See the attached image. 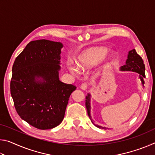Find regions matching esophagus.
Returning <instances> with one entry per match:
<instances>
[{
	"mask_svg": "<svg viewBox=\"0 0 155 155\" xmlns=\"http://www.w3.org/2000/svg\"><path fill=\"white\" fill-rule=\"evenodd\" d=\"M88 87V83L87 82H84L81 85V88L83 90H86Z\"/></svg>",
	"mask_w": 155,
	"mask_h": 155,
	"instance_id": "34e87169",
	"label": "esophagus"
}]
</instances>
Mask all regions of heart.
I'll return each instance as SVG.
<instances>
[{"label": "heart", "mask_w": 155, "mask_h": 155, "mask_svg": "<svg viewBox=\"0 0 155 155\" xmlns=\"http://www.w3.org/2000/svg\"><path fill=\"white\" fill-rule=\"evenodd\" d=\"M108 50L103 47H94L89 48L78 56L77 59L78 66L83 70L93 67L104 58ZM68 68L73 74H77L78 73L77 68L72 64L68 65Z\"/></svg>", "instance_id": "obj_1"}]
</instances>
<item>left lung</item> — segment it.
<instances>
[{
	"label": "left lung",
	"mask_w": 155,
	"mask_h": 155,
	"mask_svg": "<svg viewBox=\"0 0 155 155\" xmlns=\"http://www.w3.org/2000/svg\"><path fill=\"white\" fill-rule=\"evenodd\" d=\"M121 70L122 71H133V72H136L140 74V78H141V83L143 85L144 84V81H143V78L146 77L145 75V65L143 64V61L142 60V58L139 55V54L137 53L135 49H133L132 51H129L128 54V59L126 61V64L123 65V66L121 67ZM90 95L88 94V96H86L85 98V106H86V109H87V114L89 115V117L91 120V122L96 126V127L101 128H103V129H106V128L104 127H100V126H98L95 124L94 123V121L91 119V115H90Z\"/></svg>",
	"instance_id": "8db88e82"
}]
</instances>
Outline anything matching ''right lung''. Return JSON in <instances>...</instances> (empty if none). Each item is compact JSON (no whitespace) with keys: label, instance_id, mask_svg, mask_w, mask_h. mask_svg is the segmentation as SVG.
<instances>
[{"label":"right lung","instance_id":"1","mask_svg":"<svg viewBox=\"0 0 155 155\" xmlns=\"http://www.w3.org/2000/svg\"><path fill=\"white\" fill-rule=\"evenodd\" d=\"M62 47L56 41H32L13 65L10 91L15 109L21 118L38 129H51L61 124L68 100L77 89L59 79Z\"/></svg>","mask_w":155,"mask_h":155}]
</instances>
